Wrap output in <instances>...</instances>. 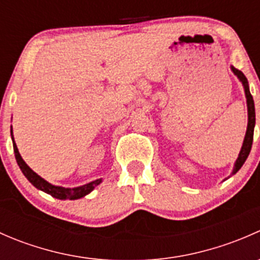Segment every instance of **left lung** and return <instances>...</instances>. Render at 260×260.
<instances>
[{
  "label": "left lung",
  "mask_w": 260,
  "mask_h": 260,
  "mask_svg": "<svg viewBox=\"0 0 260 260\" xmlns=\"http://www.w3.org/2000/svg\"><path fill=\"white\" fill-rule=\"evenodd\" d=\"M230 69H232V72L234 73V75H237L238 79L242 81L244 93H245V98H246V107H248V127H246V133H245V137H244V141H243L242 149H240L239 156H238L237 161H235L234 167H233V172H232V175H230V176H233V175H235L240 169H242L244 162L246 161L249 153H250L251 145H253L254 125H255V108H254L253 96H251L250 90H249L248 79L245 78V75H244L240 70L235 69L234 67H230Z\"/></svg>",
  "instance_id": "left-lung-1"
}]
</instances>
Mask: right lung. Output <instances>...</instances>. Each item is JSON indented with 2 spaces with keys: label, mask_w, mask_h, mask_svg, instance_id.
<instances>
[{
  "label": "right lung",
  "mask_w": 260,
  "mask_h": 260,
  "mask_svg": "<svg viewBox=\"0 0 260 260\" xmlns=\"http://www.w3.org/2000/svg\"><path fill=\"white\" fill-rule=\"evenodd\" d=\"M11 138H12V143H14V151H15V157H16V161L20 170L22 171V174L25 175V177L35 186L38 190L44 191V192L49 193L51 195L52 198L59 199V200H77V199L84 198L88 193H90L99 183L102 182V179L94 180L91 182L85 183L83 186H78V187H62V186H56L52 185V183L48 182L46 180H44L43 177L39 176L36 172H34L30 167L27 166L25 161L21 157L20 152H18L16 143H15L14 140V133H12V125H11Z\"/></svg>",
  "instance_id": "1"
}]
</instances>
